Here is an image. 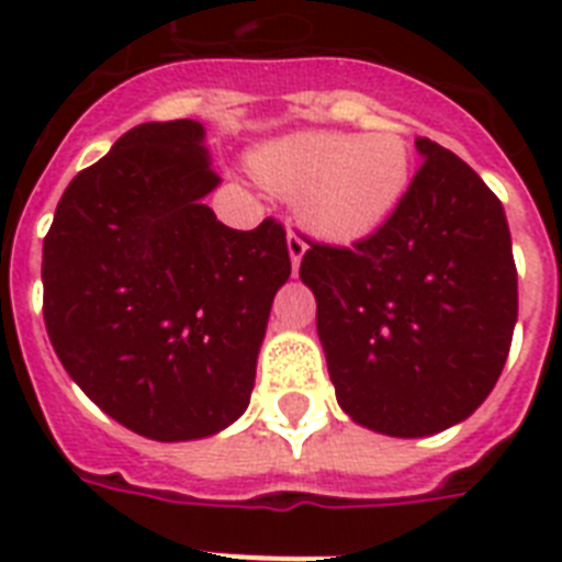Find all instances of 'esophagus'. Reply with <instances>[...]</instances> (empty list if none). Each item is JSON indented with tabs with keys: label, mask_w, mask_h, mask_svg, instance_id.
Returning a JSON list of instances; mask_svg holds the SVG:
<instances>
[{
	"label": "esophagus",
	"mask_w": 562,
	"mask_h": 562,
	"mask_svg": "<svg viewBox=\"0 0 562 562\" xmlns=\"http://www.w3.org/2000/svg\"><path fill=\"white\" fill-rule=\"evenodd\" d=\"M285 245H289V256H291V268L297 271L300 268V259L306 254V238L300 236L297 229H289V236H285Z\"/></svg>",
	"instance_id": "esophagus-1"
}]
</instances>
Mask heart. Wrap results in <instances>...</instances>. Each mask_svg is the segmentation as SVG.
Segmentation results:
<instances>
[{
    "label": "heart",
    "mask_w": 562,
    "mask_h": 562,
    "mask_svg": "<svg viewBox=\"0 0 562 562\" xmlns=\"http://www.w3.org/2000/svg\"><path fill=\"white\" fill-rule=\"evenodd\" d=\"M262 187L297 194L300 218L326 238H364L384 227L411 187V154L391 131H297L250 154Z\"/></svg>",
    "instance_id": "1"
}]
</instances>
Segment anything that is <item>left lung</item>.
Returning <instances> with one entry per match:
<instances>
[{"mask_svg":"<svg viewBox=\"0 0 562 562\" xmlns=\"http://www.w3.org/2000/svg\"><path fill=\"white\" fill-rule=\"evenodd\" d=\"M400 210L352 247L312 245L300 280L335 400L359 426L428 437L496 387L514 338L516 265L505 206L431 139Z\"/></svg>","mask_w":562,"mask_h":562,"instance_id":"1","label":"left lung"}]
</instances>
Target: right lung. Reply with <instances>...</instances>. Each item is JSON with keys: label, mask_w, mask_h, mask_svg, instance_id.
I'll return each mask as SVG.
<instances>
[{"label": "right lung", "mask_w": 562, "mask_h": 562, "mask_svg": "<svg viewBox=\"0 0 562 562\" xmlns=\"http://www.w3.org/2000/svg\"><path fill=\"white\" fill-rule=\"evenodd\" d=\"M201 122H145L66 187L43 241V317L72 382L160 443L201 440L250 405L285 229L224 227Z\"/></svg>", "instance_id": "1"}]
</instances>
